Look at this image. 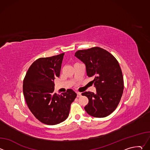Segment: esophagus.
<instances>
[{"label":"esophagus","instance_id":"34e87169","mask_svg":"<svg viewBox=\"0 0 150 150\" xmlns=\"http://www.w3.org/2000/svg\"><path fill=\"white\" fill-rule=\"evenodd\" d=\"M76 94H77V97H80L81 96V93L77 92Z\"/></svg>","mask_w":150,"mask_h":150}]
</instances>
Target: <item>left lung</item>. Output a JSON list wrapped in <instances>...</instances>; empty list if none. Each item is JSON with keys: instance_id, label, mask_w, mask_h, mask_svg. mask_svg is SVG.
Listing matches in <instances>:
<instances>
[{"instance_id": "obj_1", "label": "left lung", "mask_w": 150, "mask_h": 150, "mask_svg": "<svg viewBox=\"0 0 150 150\" xmlns=\"http://www.w3.org/2000/svg\"><path fill=\"white\" fill-rule=\"evenodd\" d=\"M75 56L86 66L87 74L93 77L96 93H82L88 98L84 107L87 113L95 117L110 115L117 107L124 88L121 68L116 59L109 52L94 47L78 50Z\"/></svg>"}]
</instances>
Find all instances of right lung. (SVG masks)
<instances>
[{"mask_svg": "<svg viewBox=\"0 0 150 150\" xmlns=\"http://www.w3.org/2000/svg\"><path fill=\"white\" fill-rule=\"evenodd\" d=\"M65 53L34 61L23 81V93L29 109L41 122L54 125L65 120L76 94L71 89L57 94L54 80L59 77Z\"/></svg>", "mask_w": 150, "mask_h": 150, "instance_id": "right-lung-1", "label": "right lung"}]
</instances>
